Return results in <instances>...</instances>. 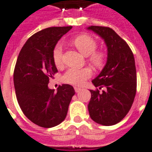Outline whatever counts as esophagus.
<instances>
[{
    "label": "esophagus",
    "mask_w": 152,
    "mask_h": 152,
    "mask_svg": "<svg viewBox=\"0 0 152 152\" xmlns=\"http://www.w3.org/2000/svg\"><path fill=\"white\" fill-rule=\"evenodd\" d=\"M74 89H75V91H76V93H78L79 91H80L81 90V88H76V87H75V88H74Z\"/></svg>",
    "instance_id": "obj_1"
}]
</instances>
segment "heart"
<instances>
[{
  "label": "heart",
  "mask_w": 152,
  "mask_h": 152,
  "mask_svg": "<svg viewBox=\"0 0 152 152\" xmlns=\"http://www.w3.org/2000/svg\"><path fill=\"white\" fill-rule=\"evenodd\" d=\"M72 44L83 55L88 57L89 61L96 67L102 66L104 63L105 56L102 52L95 51L97 49V42L92 37L82 34L72 40ZM53 57L55 64L61 66L63 63V47L61 44H57L53 49ZM92 72L88 68L84 69H69L63 76V80L65 83L76 86L83 85L86 80L90 78Z\"/></svg>",
  "instance_id": "b5f03b06"
}]
</instances>
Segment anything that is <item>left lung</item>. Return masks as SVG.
Returning <instances> with one entry per match:
<instances>
[{
	"label": "left lung",
	"instance_id": "obj_1",
	"mask_svg": "<svg viewBox=\"0 0 152 152\" xmlns=\"http://www.w3.org/2000/svg\"><path fill=\"white\" fill-rule=\"evenodd\" d=\"M107 46V61L99 75L92 80L96 90H90L88 104L91 118L100 125L120 122L132 107L137 92V70L131 49L113 29L91 26ZM102 88L103 91L99 92Z\"/></svg>",
	"mask_w": 152,
	"mask_h": 152
}]
</instances>
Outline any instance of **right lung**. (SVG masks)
Listing matches in <instances>:
<instances>
[{
  "label": "right lung",
  "instance_id": "1",
  "mask_svg": "<svg viewBox=\"0 0 152 152\" xmlns=\"http://www.w3.org/2000/svg\"><path fill=\"white\" fill-rule=\"evenodd\" d=\"M69 27L42 30L27 39L18 56L13 81L18 103L24 115L35 125L52 128L65 119L75 90L62 84L57 91L48 83L57 72L53 52L57 42Z\"/></svg>",
  "mask_w": 152,
  "mask_h": 152
}]
</instances>
